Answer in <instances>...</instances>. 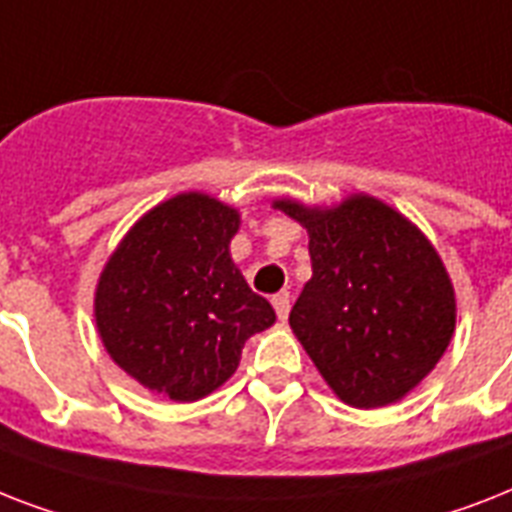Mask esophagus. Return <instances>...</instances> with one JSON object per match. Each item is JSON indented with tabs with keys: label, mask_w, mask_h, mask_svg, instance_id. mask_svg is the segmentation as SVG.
<instances>
[{
	"label": "esophagus",
	"mask_w": 512,
	"mask_h": 512,
	"mask_svg": "<svg viewBox=\"0 0 512 512\" xmlns=\"http://www.w3.org/2000/svg\"><path fill=\"white\" fill-rule=\"evenodd\" d=\"M272 306H275L277 317H280L282 322L288 320V312H290V293H288V290H280V293H275V296H272Z\"/></svg>",
	"instance_id": "obj_1"
}]
</instances>
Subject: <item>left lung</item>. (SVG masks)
I'll use <instances>...</instances> for the list:
<instances>
[{"mask_svg":"<svg viewBox=\"0 0 512 512\" xmlns=\"http://www.w3.org/2000/svg\"><path fill=\"white\" fill-rule=\"evenodd\" d=\"M275 208L309 232L312 280L290 327L351 407H386L436 367L455 333V290L423 232L370 195L338 208Z\"/></svg>","mask_w":512,"mask_h":512,"instance_id":"obj_1","label":"left lung"}]
</instances>
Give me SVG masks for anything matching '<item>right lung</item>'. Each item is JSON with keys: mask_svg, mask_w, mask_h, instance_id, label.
<instances>
[{"mask_svg": "<svg viewBox=\"0 0 512 512\" xmlns=\"http://www.w3.org/2000/svg\"><path fill=\"white\" fill-rule=\"evenodd\" d=\"M240 214L185 192L155 206L110 256L94 296L105 349L174 402H195L240 365L245 341L275 322L230 259Z\"/></svg>", "mask_w": 512, "mask_h": 512, "instance_id": "right-lung-1", "label": "right lung"}]
</instances>
